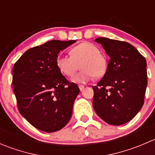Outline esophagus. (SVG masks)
<instances>
[{
    "mask_svg": "<svg viewBox=\"0 0 155 155\" xmlns=\"http://www.w3.org/2000/svg\"><path fill=\"white\" fill-rule=\"evenodd\" d=\"M79 90L82 91L85 88V86H83V85H79Z\"/></svg>",
    "mask_w": 155,
    "mask_h": 155,
    "instance_id": "1",
    "label": "esophagus"
}]
</instances>
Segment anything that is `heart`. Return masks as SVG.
Returning <instances> with one entry per match:
<instances>
[{"mask_svg": "<svg viewBox=\"0 0 155 155\" xmlns=\"http://www.w3.org/2000/svg\"><path fill=\"white\" fill-rule=\"evenodd\" d=\"M70 56L59 54L56 65L61 73L71 76L79 69L81 71L71 79L77 84H85L94 76L101 77L105 74L107 63L105 57L100 53L99 48L91 43H82L70 49Z\"/></svg>", "mask_w": 155, "mask_h": 155, "instance_id": "b5f03b06", "label": "heart"}]
</instances>
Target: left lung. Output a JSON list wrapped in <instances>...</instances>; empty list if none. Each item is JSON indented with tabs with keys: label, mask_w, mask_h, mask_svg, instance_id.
I'll use <instances>...</instances> for the list:
<instances>
[{
	"label": "left lung",
	"mask_w": 155,
	"mask_h": 155,
	"mask_svg": "<svg viewBox=\"0 0 155 155\" xmlns=\"http://www.w3.org/2000/svg\"><path fill=\"white\" fill-rule=\"evenodd\" d=\"M110 59L104 77L93 86V107L98 116L112 125L130 121L144 104L146 60L127 42L106 37L95 39Z\"/></svg>",
	"instance_id": "left-lung-1"
}]
</instances>
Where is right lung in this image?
<instances>
[{"instance_id": "obj_1", "label": "right lung", "mask_w": 155, "mask_h": 155, "mask_svg": "<svg viewBox=\"0 0 155 155\" xmlns=\"http://www.w3.org/2000/svg\"><path fill=\"white\" fill-rule=\"evenodd\" d=\"M76 40H51L27 50L12 69L13 91L20 114L40 130L52 133L70 121L79 93L56 65L58 54Z\"/></svg>"}]
</instances>
